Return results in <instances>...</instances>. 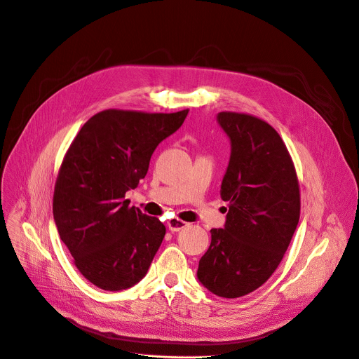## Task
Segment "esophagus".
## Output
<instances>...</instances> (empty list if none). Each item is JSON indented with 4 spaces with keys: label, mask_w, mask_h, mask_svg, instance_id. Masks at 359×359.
I'll return each instance as SVG.
<instances>
[{
    "label": "esophagus",
    "mask_w": 359,
    "mask_h": 359,
    "mask_svg": "<svg viewBox=\"0 0 359 359\" xmlns=\"http://www.w3.org/2000/svg\"><path fill=\"white\" fill-rule=\"evenodd\" d=\"M187 225H189L187 222H184V221H182V219H177V218H173V219H170L169 222H167V226H169V229H170L172 232H177V231L186 228Z\"/></svg>",
    "instance_id": "esophagus-1"
}]
</instances>
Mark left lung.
Returning a JSON list of instances; mask_svg holds the SVG:
<instances>
[{"instance_id":"8db88e82","label":"left lung","mask_w":359,"mask_h":359,"mask_svg":"<svg viewBox=\"0 0 359 359\" xmlns=\"http://www.w3.org/2000/svg\"><path fill=\"white\" fill-rule=\"evenodd\" d=\"M218 123L231 140L221 184L225 226L210 229L198 278L225 299L261 287L277 270L300 218V189L290 153L264 119L224 111Z\"/></svg>"}]
</instances>
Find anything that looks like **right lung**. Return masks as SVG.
<instances>
[{"label":"right lung","mask_w":359,"mask_h":359,"mask_svg":"<svg viewBox=\"0 0 359 359\" xmlns=\"http://www.w3.org/2000/svg\"><path fill=\"white\" fill-rule=\"evenodd\" d=\"M189 109H105L90 116L67 149L55 184L53 217L81 274L97 287H133L149 271L165 226L130 206L126 194L151 154L180 128Z\"/></svg>","instance_id":"add662e5"}]
</instances>
